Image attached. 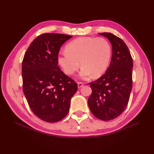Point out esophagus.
<instances>
[{
	"mask_svg": "<svg viewBox=\"0 0 154 154\" xmlns=\"http://www.w3.org/2000/svg\"><path fill=\"white\" fill-rule=\"evenodd\" d=\"M83 85V83L82 82H78V87L81 88Z\"/></svg>",
	"mask_w": 154,
	"mask_h": 154,
	"instance_id": "34e87169",
	"label": "esophagus"
}]
</instances>
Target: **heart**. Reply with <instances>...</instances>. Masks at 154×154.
Returning a JSON list of instances; mask_svg holds the SVG:
<instances>
[{"instance_id": "heart-1", "label": "heart", "mask_w": 154, "mask_h": 154, "mask_svg": "<svg viewBox=\"0 0 154 154\" xmlns=\"http://www.w3.org/2000/svg\"><path fill=\"white\" fill-rule=\"evenodd\" d=\"M111 56V45L106 39L83 36L67 44L66 50L58 53L57 62L68 75L75 73L81 65L80 76L87 80L101 76L108 68Z\"/></svg>"}]
</instances>
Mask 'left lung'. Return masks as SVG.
<instances>
[{
    "label": "left lung",
    "mask_w": 154,
    "mask_h": 154,
    "mask_svg": "<svg viewBox=\"0 0 154 154\" xmlns=\"http://www.w3.org/2000/svg\"><path fill=\"white\" fill-rule=\"evenodd\" d=\"M112 44V55L109 67L103 76L89 83L92 89L88 105L95 117L109 121L123 113L132 88L133 60L128 48L119 37L101 32Z\"/></svg>",
    "instance_id": "8db88e82"
}]
</instances>
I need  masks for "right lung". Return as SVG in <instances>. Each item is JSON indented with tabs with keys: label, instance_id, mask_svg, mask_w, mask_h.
<instances>
[{
	"label": "right lung",
	"instance_id": "add662e5",
	"mask_svg": "<svg viewBox=\"0 0 154 154\" xmlns=\"http://www.w3.org/2000/svg\"><path fill=\"white\" fill-rule=\"evenodd\" d=\"M72 36L44 33L32 42L24 54L22 73L23 91L35 116L49 123L67 114L77 83L58 66L61 46Z\"/></svg>",
	"mask_w": 154,
	"mask_h": 154
}]
</instances>
